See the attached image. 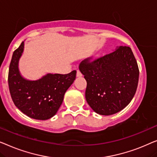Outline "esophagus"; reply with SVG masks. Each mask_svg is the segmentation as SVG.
<instances>
[{
	"instance_id": "esophagus-1",
	"label": "esophagus",
	"mask_w": 157,
	"mask_h": 157,
	"mask_svg": "<svg viewBox=\"0 0 157 157\" xmlns=\"http://www.w3.org/2000/svg\"><path fill=\"white\" fill-rule=\"evenodd\" d=\"M82 75L80 71H79V70H77V77H78V78H79V77H82Z\"/></svg>"
}]
</instances>
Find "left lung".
Masks as SVG:
<instances>
[{
	"instance_id": "1",
	"label": "left lung",
	"mask_w": 157,
	"mask_h": 157,
	"mask_svg": "<svg viewBox=\"0 0 157 157\" xmlns=\"http://www.w3.org/2000/svg\"><path fill=\"white\" fill-rule=\"evenodd\" d=\"M79 70L87 81L86 100L99 114L117 113L135 94L140 72L129 47H117L112 53L91 63L85 59Z\"/></svg>"
}]
</instances>
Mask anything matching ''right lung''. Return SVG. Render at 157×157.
I'll list each match as a JSON object with an SVG mask.
<instances>
[{
    "instance_id": "obj_1",
    "label": "right lung",
    "mask_w": 157,
    "mask_h": 157,
    "mask_svg": "<svg viewBox=\"0 0 157 157\" xmlns=\"http://www.w3.org/2000/svg\"><path fill=\"white\" fill-rule=\"evenodd\" d=\"M24 42L13 52L8 72V85L15 105L25 115L46 120L56 115L64 95L76 78V70L69 74L48 73L36 80L24 78L19 70V60Z\"/></svg>"
}]
</instances>
